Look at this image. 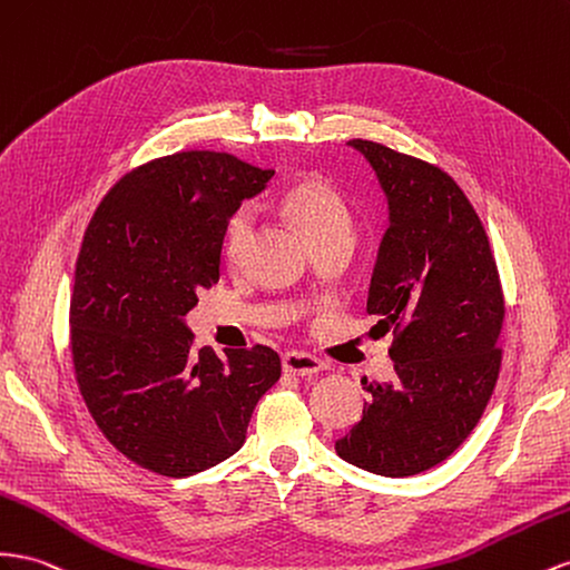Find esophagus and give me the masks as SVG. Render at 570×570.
<instances>
[{
	"label": "esophagus",
	"instance_id": "34e87169",
	"mask_svg": "<svg viewBox=\"0 0 570 570\" xmlns=\"http://www.w3.org/2000/svg\"><path fill=\"white\" fill-rule=\"evenodd\" d=\"M283 372L292 376H312L323 372V362L306 352H287L283 355Z\"/></svg>",
	"mask_w": 570,
	"mask_h": 570
}]
</instances>
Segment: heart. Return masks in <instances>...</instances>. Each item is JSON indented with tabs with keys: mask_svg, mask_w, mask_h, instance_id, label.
I'll return each mask as SVG.
<instances>
[{
	"mask_svg": "<svg viewBox=\"0 0 570 570\" xmlns=\"http://www.w3.org/2000/svg\"><path fill=\"white\" fill-rule=\"evenodd\" d=\"M283 208L312 244L321 242L337 229L350 227V215L343 198L321 177H302L283 194ZM254 210L239 208L225 227L223 252L229 261H237L252 239Z\"/></svg>",
	"mask_w": 570,
	"mask_h": 570,
	"instance_id": "obj_1",
	"label": "heart"
}]
</instances>
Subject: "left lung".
<instances>
[{
    "mask_svg": "<svg viewBox=\"0 0 570 570\" xmlns=\"http://www.w3.org/2000/svg\"><path fill=\"white\" fill-rule=\"evenodd\" d=\"M347 146L372 165L389 206L366 314L395 335V376L362 379V417L335 453L381 476H412L470 436L497 386L499 271L480 218L449 175L374 141Z\"/></svg>",
    "mask_w": 570,
    "mask_h": 570,
    "instance_id": "obj_1",
    "label": "left lung"
}]
</instances>
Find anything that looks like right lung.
<instances>
[{"label": "right lung", "instance_id": "add662e5", "mask_svg": "<svg viewBox=\"0 0 570 570\" xmlns=\"http://www.w3.org/2000/svg\"><path fill=\"white\" fill-rule=\"evenodd\" d=\"M273 175L177 153L115 184L86 229L69 306L76 381L107 441L150 472L189 476L237 453L281 379L278 352H196L187 323L220 278L229 218Z\"/></svg>", "mask_w": 570, "mask_h": 570}]
</instances>
